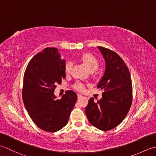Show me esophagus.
<instances>
[{
	"instance_id": "esophagus-1",
	"label": "esophagus",
	"mask_w": 156,
	"mask_h": 156,
	"mask_svg": "<svg viewBox=\"0 0 156 156\" xmlns=\"http://www.w3.org/2000/svg\"><path fill=\"white\" fill-rule=\"evenodd\" d=\"M77 96H78V98H81L82 97H83L80 94H78Z\"/></svg>"
}]
</instances>
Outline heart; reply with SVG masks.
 I'll use <instances>...</instances> for the list:
<instances>
[{"label":"heart","instance_id":"obj_1","mask_svg":"<svg viewBox=\"0 0 156 156\" xmlns=\"http://www.w3.org/2000/svg\"><path fill=\"white\" fill-rule=\"evenodd\" d=\"M80 60L83 62L86 67L88 69L89 72H94L98 68L99 63L94 55L90 54H83L80 56ZM72 68V63L71 62H68L65 66V71L66 73H69ZM74 88L79 91H84V87L80 82H78L74 85Z\"/></svg>","mask_w":156,"mask_h":156}]
</instances>
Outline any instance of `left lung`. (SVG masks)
Instances as JSON below:
<instances>
[{"instance_id":"8db88e82","label":"left lung","mask_w":156,"mask_h":156,"mask_svg":"<svg viewBox=\"0 0 156 156\" xmlns=\"http://www.w3.org/2000/svg\"><path fill=\"white\" fill-rule=\"evenodd\" d=\"M105 62L103 76L97 87L102 98L91 97L85 108L90 123L102 131L117 127L127 115L132 102V83L127 65L117 53L98 46Z\"/></svg>"}]
</instances>
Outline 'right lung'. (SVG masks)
<instances>
[{
	"label": "right lung",
	"mask_w": 156,
	"mask_h": 156,
	"mask_svg": "<svg viewBox=\"0 0 156 156\" xmlns=\"http://www.w3.org/2000/svg\"><path fill=\"white\" fill-rule=\"evenodd\" d=\"M66 60L57 48H47L29 62L23 78L22 97L29 115L42 130L55 132L67 124L77 101L72 90L56 99L54 90L66 77Z\"/></svg>",
	"instance_id": "1"
}]
</instances>
